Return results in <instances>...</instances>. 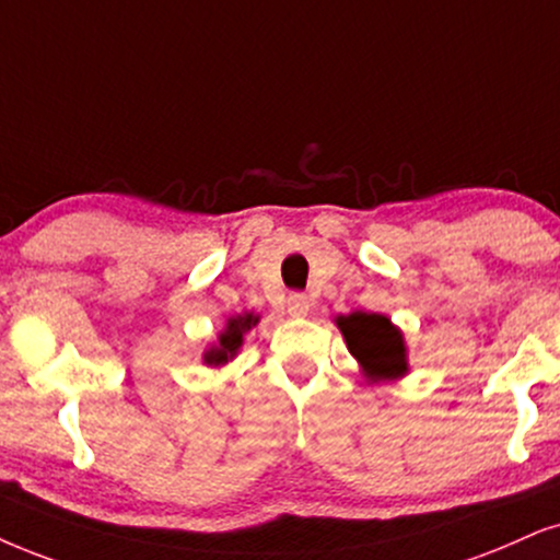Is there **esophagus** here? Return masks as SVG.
Here are the masks:
<instances>
[{
	"mask_svg": "<svg viewBox=\"0 0 560 560\" xmlns=\"http://www.w3.org/2000/svg\"><path fill=\"white\" fill-rule=\"evenodd\" d=\"M310 307H313V302H310L307 294H302V292L289 294L287 310H289V315H292V317H304L310 313Z\"/></svg>",
	"mask_w": 560,
	"mask_h": 560,
	"instance_id": "34e87169",
	"label": "esophagus"
}]
</instances>
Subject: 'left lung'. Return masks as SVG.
<instances>
[{
    "label": "left lung",
    "instance_id": "8db88e82",
    "mask_svg": "<svg viewBox=\"0 0 560 560\" xmlns=\"http://www.w3.org/2000/svg\"><path fill=\"white\" fill-rule=\"evenodd\" d=\"M351 357L357 359L372 382L398 380L408 372V351L402 332L387 315L351 313L336 320Z\"/></svg>",
    "mask_w": 560,
    "mask_h": 560
}]
</instances>
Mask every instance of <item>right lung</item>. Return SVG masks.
<instances>
[{"instance_id":"1","label":"right lung","mask_w":560,"mask_h":560,"mask_svg":"<svg viewBox=\"0 0 560 560\" xmlns=\"http://www.w3.org/2000/svg\"><path fill=\"white\" fill-rule=\"evenodd\" d=\"M260 317L253 315V313H243V315H235L230 317L228 325H224V330L217 336V343L209 346L207 351H203V364L209 366H222L232 362V359L237 357L240 346H243V336L250 328H256Z\"/></svg>"}]
</instances>
